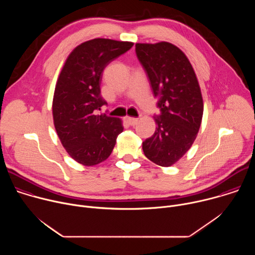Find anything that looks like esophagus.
Masks as SVG:
<instances>
[{"label":"esophagus","mask_w":255,"mask_h":255,"mask_svg":"<svg viewBox=\"0 0 255 255\" xmlns=\"http://www.w3.org/2000/svg\"><path fill=\"white\" fill-rule=\"evenodd\" d=\"M125 121H126L129 125L134 126V125L137 124L138 119H137V118H133V117H125Z\"/></svg>","instance_id":"esophagus-1"}]
</instances>
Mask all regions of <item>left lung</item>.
<instances>
[{
    "label": "left lung",
    "mask_w": 255,
    "mask_h": 255,
    "mask_svg": "<svg viewBox=\"0 0 255 255\" xmlns=\"http://www.w3.org/2000/svg\"><path fill=\"white\" fill-rule=\"evenodd\" d=\"M136 55L158 99L156 129L142 143L149 160L170 166L191 148L199 132L204 104L194 68L175 45L168 42L137 43Z\"/></svg>",
    "instance_id": "left-lung-1"
}]
</instances>
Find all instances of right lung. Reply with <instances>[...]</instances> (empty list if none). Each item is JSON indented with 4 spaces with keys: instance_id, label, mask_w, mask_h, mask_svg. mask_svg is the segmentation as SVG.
<instances>
[{
    "instance_id": "right-lung-1",
    "label": "right lung",
    "mask_w": 255,
    "mask_h": 255,
    "mask_svg": "<svg viewBox=\"0 0 255 255\" xmlns=\"http://www.w3.org/2000/svg\"><path fill=\"white\" fill-rule=\"evenodd\" d=\"M132 42L96 38L77 46L65 60L52 103L56 133L70 157L92 166L106 160L123 131L119 118L98 114L105 67L127 52Z\"/></svg>"
}]
</instances>
